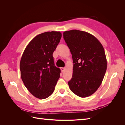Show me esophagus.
<instances>
[{
  "label": "esophagus",
  "instance_id": "34e87169",
  "mask_svg": "<svg viewBox=\"0 0 125 125\" xmlns=\"http://www.w3.org/2000/svg\"><path fill=\"white\" fill-rule=\"evenodd\" d=\"M60 69H61V71L62 72V73H63V72L64 71H65V68L61 67V68H60Z\"/></svg>",
  "mask_w": 125,
  "mask_h": 125
}]
</instances>
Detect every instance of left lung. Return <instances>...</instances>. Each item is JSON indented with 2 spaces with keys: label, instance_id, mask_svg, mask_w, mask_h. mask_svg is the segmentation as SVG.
I'll return each instance as SVG.
<instances>
[{
  "label": "left lung",
  "instance_id": "8db88e82",
  "mask_svg": "<svg viewBox=\"0 0 125 125\" xmlns=\"http://www.w3.org/2000/svg\"><path fill=\"white\" fill-rule=\"evenodd\" d=\"M63 36L73 63L69 88L79 97L91 95L101 85L106 71L104 48L95 36L84 31L70 30Z\"/></svg>",
  "mask_w": 125,
  "mask_h": 125
}]
</instances>
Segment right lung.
I'll list each match as a JSON object with an SVG mask.
<instances>
[{"instance_id":"obj_1","label":"right lung","mask_w":125,"mask_h":125,"mask_svg":"<svg viewBox=\"0 0 125 125\" xmlns=\"http://www.w3.org/2000/svg\"><path fill=\"white\" fill-rule=\"evenodd\" d=\"M62 33L44 32L33 38L26 47L20 60L22 80L29 91L40 99L52 95L61 71L55 66L52 54Z\"/></svg>"}]
</instances>
